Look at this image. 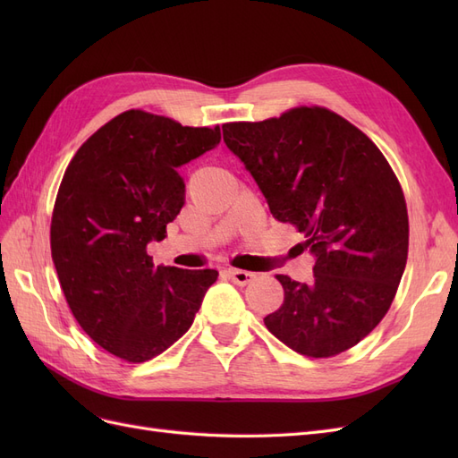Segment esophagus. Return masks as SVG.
<instances>
[{
    "mask_svg": "<svg viewBox=\"0 0 458 458\" xmlns=\"http://www.w3.org/2000/svg\"><path fill=\"white\" fill-rule=\"evenodd\" d=\"M227 275H229V279L234 283V284H239V286H244V284H248L250 283L252 279H254V273H250V271H244V269H227Z\"/></svg>",
    "mask_w": 458,
    "mask_h": 458,
    "instance_id": "esophagus-1",
    "label": "esophagus"
}]
</instances>
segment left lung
Returning a JSON list of instances; mask_svg holds the SVG:
<instances>
[{
	"label": "left lung",
	"mask_w": 458,
	"mask_h": 458,
	"mask_svg": "<svg viewBox=\"0 0 458 458\" xmlns=\"http://www.w3.org/2000/svg\"><path fill=\"white\" fill-rule=\"evenodd\" d=\"M221 128L273 217L294 225L301 250L315 254L310 284L276 275L284 300L263 323L306 357L353 348L390 310L407 263V202L390 162L325 106Z\"/></svg>",
	"instance_id": "1"
}]
</instances>
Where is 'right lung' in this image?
<instances>
[{"mask_svg": "<svg viewBox=\"0 0 458 458\" xmlns=\"http://www.w3.org/2000/svg\"><path fill=\"white\" fill-rule=\"evenodd\" d=\"M221 140L131 108L81 145L68 164L51 217V258L72 315L103 350L145 363L195 321L216 269L155 267L147 244L185 204L179 165Z\"/></svg>", "mask_w": 458, "mask_h": 458, "instance_id": "obj_1", "label": "right lung"}]
</instances>
